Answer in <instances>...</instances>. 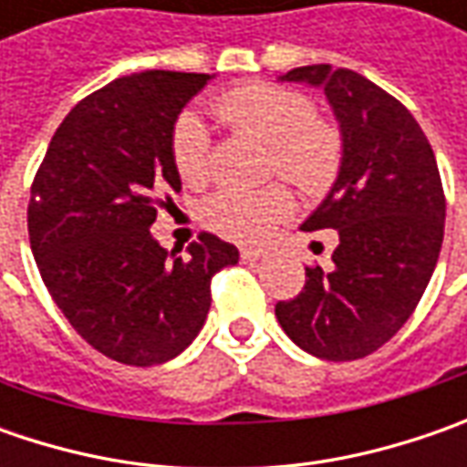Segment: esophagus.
Listing matches in <instances>:
<instances>
[{
    "instance_id": "obj_1",
    "label": "esophagus",
    "mask_w": 467,
    "mask_h": 467,
    "mask_svg": "<svg viewBox=\"0 0 467 467\" xmlns=\"http://www.w3.org/2000/svg\"><path fill=\"white\" fill-rule=\"evenodd\" d=\"M239 254H242L244 262H257V260H262V257H265L260 249H242Z\"/></svg>"
}]
</instances>
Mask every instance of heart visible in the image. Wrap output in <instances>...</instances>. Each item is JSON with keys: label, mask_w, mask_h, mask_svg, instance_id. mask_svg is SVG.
<instances>
[{"label": "heart", "mask_w": 467, "mask_h": 467, "mask_svg": "<svg viewBox=\"0 0 467 467\" xmlns=\"http://www.w3.org/2000/svg\"><path fill=\"white\" fill-rule=\"evenodd\" d=\"M215 114L228 127L270 145V173L306 194L330 187L343 161V137L327 119L314 117L304 93L254 82L223 93ZM171 161L187 184H202L210 173V132L194 111H184L171 132ZM291 210L278 184L262 189H218L200 205V221L231 242H260Z\"/></svg>", "instance_id": "obj_1"}]
</instances>
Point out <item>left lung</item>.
<instances>
[{"label": "left lung", "mask_w": 467, "mask_h": 467, "mask_svg": "<svg viewBox=\"0 0 467 467\" xmlns=\"http://www.w3.org/2000/svg\"><path fill=\"white\" fill-rule=\"evenodd\" d=\"M280 80L325 90L343 161L330 194L301 225L337 231L332 267H306L301 294L278 301L275 317L317 358H364L408 322L440 260L447 205L437 158L403 103L353 69L312 64Z\"/></svg>", "instance_id": "1"}]
</instances>
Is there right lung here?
Returning a JSON list of instances; mask_svg holds the SVG:
<instances>
[{
	"mask_svg": "<svg viewBox=\"0 0 467 467\" xmlns=\"http://www.w3.org/2000/svg\"><path fill=\"white\" fill-rule=\"evenodd\" d=\"M210 75L135 72L82 99L54 132L27 202L30 249L57 306L96 350L155 367L187 348L210 312V280L239 249L200 234L187 257L150 225L182 179L171 132Z\"/></svg>",
	"mask_w": 467,
	"mask_h": 467,
	"instance_id": "1",
	"label": "right lung"
}]
</instances>
